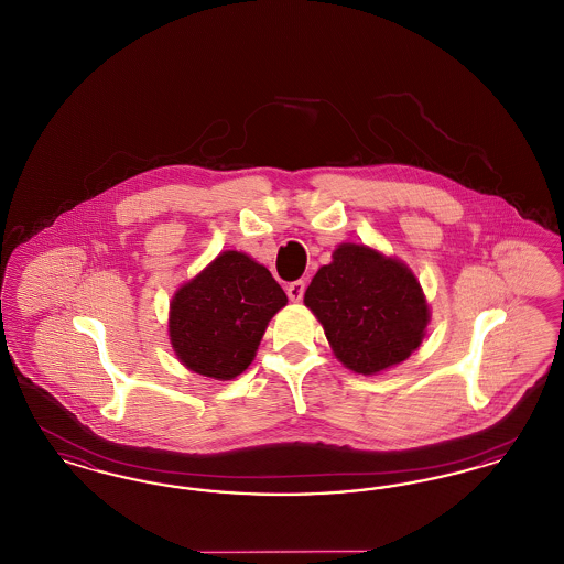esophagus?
<instances>
[{
    "label": "esophagus",
    "instance_id": "1",
    "mask_svg": "<svg viewBox=\"0 0 564 564\" xmlns=\"http://www.w3.org/2000/svg\"><path fill=\"white\" fill-rule=\"evenodd\" d=\"M304 290H306V283H304V281H294V283L288 285V297H290L292 302H300L302 295H304Z\"/></svg>",
    "mask_w": 564,
    "mask_h": 564
}]
</instances>
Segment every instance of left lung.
Segmentation results:
<instances>
[{"mask_svg":"<svg viewBox=\"0 0 564 564\" xmlns=\"http://www.w3.org/2000/svg\"><path fill=\"white\" fill-rule=\"evenodd\" d=\"M304 304L323 325L334 355L357 375H378L421 347L430 306L403 262L343 242L313 276Z\"/></svg>","mask_w":564,"mask_h":564,"instance_id":"8db88e82","label":"left lung"}]
</instances>
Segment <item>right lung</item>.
<instances>
[{"instance_id":"right-lung-1","label":"right lung","mask_w":564,"mask_h":564,"mask_svg":"<svg viewBox=\"0 0 564 564\" xmlns=\"http://www.w3.org/2000/svg\"><path fill=\"white\" fill-rule=\"evenodd\" d=\"M285 304L288 295L267 267L241 251H224L173 295L171 345L192 372L232 380L249 368Z\"/></svg>"}]
</instances>
